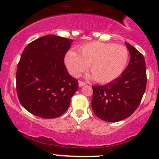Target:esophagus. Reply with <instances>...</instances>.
<instances>
[{
  "label": "esophagus",
  "instance_id": "1",
  "mask_svg": "<svg viewBox=\"0 0 159 159\" xmlns=\"http://www.w3.org/2000/svg\"><path fill=\"white\" fill-rule=\"evenodd\" d=\"M86 84H86L85 82L81 81H78V86H79V87H83V86H84Z\"/></svg>",
  "mask_w": 159,
  "mask_h": 159
}]
</instances>
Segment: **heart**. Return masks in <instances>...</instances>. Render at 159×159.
I'll list each match as a JSON object with an SVG mask.
<instances>
[{"mask_svg":"<svg viewBox=\"0 0 159 159\" xmlns=\"http://www.w3.org/2000/svg\"><path fill=\"white\" fill-rule=\"evenodd\" d=\"M80 54L73 50L66 54L64 63L68 72L78 77L89 66L92 73L87 78L107 84L116 79L123 72L129 61V52L123 45L101 42L87 43L80 48Z\"/></svg>","mask_w":159,"mask_h":159,"instance_id":"heart-1","label":"heart"}]
</instances>
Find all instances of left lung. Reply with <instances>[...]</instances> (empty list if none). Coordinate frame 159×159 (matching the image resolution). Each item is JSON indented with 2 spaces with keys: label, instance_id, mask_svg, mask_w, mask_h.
<instances>
[{
  "label": "left lung",
  "instance_id": "left-lung-1",
  "mask_svg": "<svg viewBox=\"0 0 159 159\" xmlns=\"http://www.w3.org/2000/svg\"><path fill=\"white\" fill-rule=\"evenodd\" d=\"M130 61L120 77L102 86H93L92 108L99 119L119 122L131 116L139 106L147 86V70L143 56L125 43Z\"/></svg>",
  "mask_w": 159,
  "mask_h": 159
}]
</instances>
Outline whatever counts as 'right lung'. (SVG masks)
I'll return each instance as SVG.
<instances>
[{
    "instance_id": "1",
    "label": "right lung",
    "mask_w": 159,
    "mask_h": 159,
    "mask_svg": "<svg viewBox=\"0 0 159 159\" xmlns=\"http://www.w3.org/2000/svg\"><path fill=\"white\" fill-rule=\"evenodd\" d=\"M72 43V39L47 35L24 49L17 66L16 90L21 105L32 114L53 119L68 109L78 88V81L64 64Z\"/></svg>"
}]
</instances>
